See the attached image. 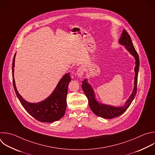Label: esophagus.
<instances>
[{
    "instance_id": "esophagus-1",
    "label": "esophagus",
    "mask_w": 155,
    "mask_h": 155,
    "mask_svg": "<svg viewBox=\"0 0 155 155\" xmlns=\"http://www.w3.org/2000/svg\"><path fill=\"white\" fill-rule=\"evenodd\" d=\"M84 68L83 66H80L78 68V69H77V74L78 77H81L83 74H84Z\"/></svg>"
}]
</instances>
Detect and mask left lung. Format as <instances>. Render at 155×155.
<instances>
[{"label":"left lung","mask_w":155,"mask_h":155,"mask_svg":"<svg viewBox=\"0 0 155 155\" xmlns=\"http://www.w3.org/2000/svg\"><path fill=\"white\" fill-rule=\"evenodd\" d=\"M119 42L125 46L126 48L130 51V53L131 55L134 57L136 59V66L134 68L135 77L134 89L131 96L127 101L125 106L121 107H114L111 106L100 104L97 101H96L94 98V91L92 90L91 85L87 83L86 79L82 81L81 84V88L83 90L86 95L87 96L89 105L92 111L97 116L105 119H112L122 115L130 107L137 92V76L139 68V58L137 52L133 44L131 39L128 32L125 30H124L123 31L122 36L119 39Z\"/></svg>","instance_id":"obj_1"}]
</instances>
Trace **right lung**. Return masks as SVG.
<instances>
[{
    "label": "right lung",
    "mask_w": 155,
    "mask_h": 155,
    "mask_svg": "<svg viewBox=\"0 0 155 155\" xmlns=\"http://www.w3.org/2000/svg\"><path fill=\"white\" fill-rule=\"evenodd\" d=\"M15 56L16 54L12 64L13 83L16 95L24 109L33 117L41 122L51 123L62 118L66 110L68 88L71 80L70 73L66 74L61 79L53 93L47 99L38 104H31L24 100L16 89L13 77Z\"/></svg>",
    "instance_id": "add662e5"
}]
</instances>
